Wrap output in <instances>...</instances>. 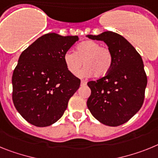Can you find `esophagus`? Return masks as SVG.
<instances>
[{
  "mask_svg": "<svg viewBox=\"0 0 158 158\" xmlns=\"http://www.w3.org/2000/svg\"><path fill=\"white\" fill-rule=\"evenodd\" d=\"M85 85H87V81L86 80L81 81V86H85Z\"/></svg>",
  "mask_w": 158,
  "mask_h": 158,
  "instance_id": "obj_1",
  "label": "esophagus"
}]
</instances>
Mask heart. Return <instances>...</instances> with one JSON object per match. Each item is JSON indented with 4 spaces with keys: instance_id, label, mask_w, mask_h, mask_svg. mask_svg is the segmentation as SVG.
<instances>
[{
    "instance_id": "b5f03b06",
    "label": "heart",
    "mask_w": 158,
    "mask_h": 158,
    "mask_svg": "<svg viewBox=\"0 0 158 158\" xmlns=\"http://www.w3.org/2000/svg\"><path fill=\"white\" fill-rule=\"evenodd\" d=\"M64 64L70 73L77 75L81 67L82 76L102 78L111 69L114 57L111 51L94 40H86L79 44L75 52L68 51L64 56Z\"/></svg>"
}]
</instances>
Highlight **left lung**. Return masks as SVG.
<instances>
[{"label":"left lung","mask_w":158,"mask_h":158,"mask_svg":"<svg viewBox=\"0 0 158 158\" xmlns=\"http://www.w3.org/2000/svg\"><path fill=\"white\" fill-rule=\"evenodd\" d=\"M87 36L104 41L114 57L107 75L87 83L91 90L87 107L102 124H124L141 109L145 98L147 76L142 57L123 36L113 31Z\"/></svg>","instance_id":"obj_1"}]
</instances>
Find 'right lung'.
<instances>
[{"instance_id": "right-lung-1", "label": "right lung", "mask_w": 158, "mask_h": 158, "mask_svg": "<svg viewBox=\"0 0 158 158\" xmlns=\"http://www.w3.org/2000/svg\"><path fill=\"white\" fill-rule=\"evenodd\" d=\"M79 40L77 35L48 33L21 53L13 71V101L30 124L51 126L62 117L80 79L66 68L64 56Z\"/></svg>"}]
</instances>
